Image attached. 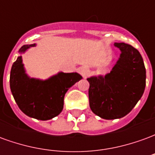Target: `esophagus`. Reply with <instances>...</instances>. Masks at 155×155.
Returning a JSON list of instances; mask_svg holds the SVG:
<instances>
[{"label":"esophagus","mask_w":155,"mask_h":155,"mask_svg":"<svg viewBox=\"0 0 155 155\" xmlns=\"http://www.w3.org/2000/svg\"><path fill=\"white\" fill-rule=\"evenodd\" d=\"M79 72H80V74L83 76V78H87L89 74H90V70L88 69L87 67H81L80 70H79Z\"/></svg>","instance_id":"esophagus-1"}]
</instances>
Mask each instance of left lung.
<instances>
[{
	"mask_svg": "<svg viewBox=\"0 0 155 155\" xmlns=\"http://www.w3.org/2000/svg\"><path fill=\"white\" fill-rule=\"evenodd\" d=\"M114 45L121 54L110 72L87 79L90 107L104 120L129 114L142 97L146 83V71L138 50L123 42Z\"/></svg>",
	"mask_w": 155,
	"mask_h": 155,
	"instance_id": "8db88e82",
	"label": "left lung"
}]
</instances>
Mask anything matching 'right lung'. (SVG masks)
Segmentation results:
<instances>
[{"instance_id": "obj_1", "label": "right lung", "mask_w": 155, "mask_h": 155, "mask_svg": "<svg viewBox=\"0 0 155 155\" xmlns=\"http://www.w3.org/2000/svg\"><path fill=\"white\" fill-rule=\"evenodd\" d=\"M36 45H25L19 52L25 53ZM82 76L76 72H59L46 80L31 78L25 73L22 56L13 63L10 87L20 110L27 116L40 120H51L61 114L65 93Z\"/></svg>"}]
</instances>
